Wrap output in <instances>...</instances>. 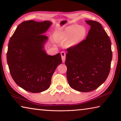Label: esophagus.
Wrapping results in <instances>:
<instances>
[{
    "mask_svg": "<svg viewBox=\"0 0 121 121\" xmlns=\"http://www.w3.org/2000/svg\"><path fill=\"white\" fill-rule=\"evenodd\" d=\"M61 58H62V60L63 62H65V52H61Z\"/></svg>",
    "mask_w": 121,
    "mask_h": 121,
    "instance_id": "34e87169",
    "label": "esophagus"
}]
</instances>
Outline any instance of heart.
I'll return each instance as SVG.
<instances>
[{
    "label": "heart",
    "instance_id": "heart-1",
    "mask_svg": "<svg viewBox=\"0 0 121 121\" xmlns=\"http://www.w3.org/2000/svg\"><path fill=\"white\" fill-rule=\"evenodd\" d=\"M87 34V29L84 26L72 24L61 32L60 36L63 39H69L71 45H76L84 40Z\"/></svg>",
    "mask_w": 121,
    "mask_h": 121
}]
</instances>
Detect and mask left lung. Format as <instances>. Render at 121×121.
<instances>
[{
  "mask_svg": "<svg viewBox=\"0 0 121 121\" xmlns=\"http://www.w3.org/2000/svg\"><path fill=\"white\" fill-rule=\"evenodd\" d=\"M86 22L91 26L86 38L67 49L65 61L69 85L83 92L93 91L106 80L112 60L111 42L101 24Z\"/></svg>",
  "mask_w": 121,
  "mask_h": 121,
  "instance_id": "1",
  "label": "left lung"
}]
</instances>
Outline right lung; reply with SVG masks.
Segmentation results:
<instances>
[{
    "label": "right lung",
    "mask_w": 121,
    "mask_h": 121,
    "mask_svg": "<svg viewBox=\"0 0 121 121\" xmlns=\"http://www.w3.org/2000/svg\"><path fill=\"white\" fill-rule=\"evenodd\" d=\"M52 23L29 20L16 28L9 41L7 61L13 80L32 93L48 89L56 67L62 63L60 53L51 56L43 50L48 37L42 35Z\"/></svg>",
    "instance_id": "obj_1"
}]
</instances>
